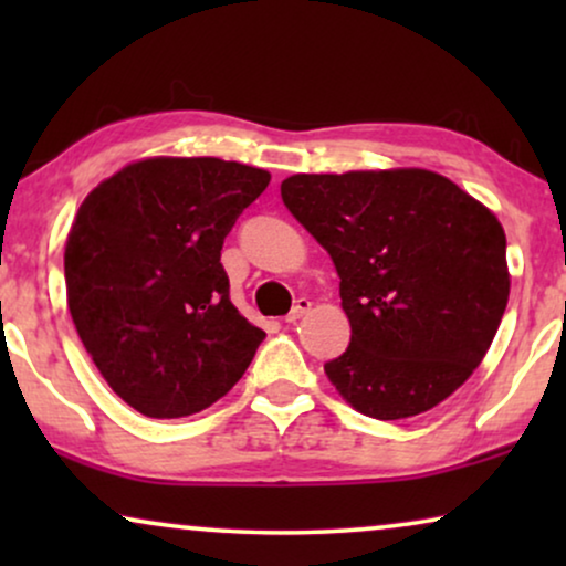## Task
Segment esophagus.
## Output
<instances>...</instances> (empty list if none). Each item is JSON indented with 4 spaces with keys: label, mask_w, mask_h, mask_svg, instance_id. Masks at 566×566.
Wrapping results in <instances>:
<instances>
[{
    "label": "esophagus",
    "mask_w": 566,
    "mask_h": 566,
    "mask_svg": "<svg viewBox=\"0 0 566 566\" xmlns=\"http://www.w3.org/2000/svg\"><path fill=\"white\" fill-rule=\"evenodd\" d=\"M308 308H312V301H308V298H298L296 304H293L291 312L285 314V324H296V322L301 319V316L308 314Z\"/></svg>",
    "instance_id": "34e87169"
}]
</instances>
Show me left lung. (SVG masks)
<instances>
[{"label": "left lung", "instance_id": "obj_1", "mask_svg": "<svg viewBox=\"0 0 566 566\" xmlns=\"http://www.w3.org/2000/svg\"><path fill=\"white\" fill-rule=\"evenodd\" d=\"M281 198L329 252L350 345L324 363L347 405L376 420L428 412L490 350L505 314V231L428 169L293 175Z\"/></svg>", "mask_w": 566, "mask_h": 566}]
</instances>
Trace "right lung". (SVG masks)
Returning a JSON list of instances; mask_svg holds the SVG:
<instances>
[{
	"mask_svg": "<svg viewBox=\"0 0 566 566\" xmlns=\"http://www.w3.org/2000/svg\"><path fill=\"white\" fill-rule=\"evenodd\" d=\"M268 182L265 169L239 161L157 157L84 198L64 252L69 312L136 412L196 415L252 363L265 332L231 304L221 247Z\"/></svg>",
	"mask_w": 566,
	"mask_h": 566,
	"instance_id": "right-lung-1",
	"label": "right lung"
}]
</instances>
